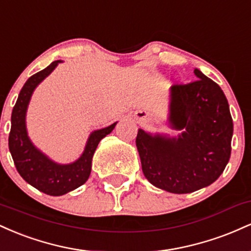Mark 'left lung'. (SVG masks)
<instances>
[{"mask_svg": "<svg viewBox=\"0 0 251 251\" xmlns=\"http://www.w3.org/2000/svg\"><path fill=\"white\" fill-rule=\"evenodd\" d=\"M197 80L170 88L169 126L177 137L138 129L135 145L144 176L171 194L209 186L226 169L234 132L229 103L220 86L197 68Z\"/></svg>", "mask_w": 251, "mask_h": 251, "instance_id": "left-lung-1", "label": "left lung"}]
</instances>
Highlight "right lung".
Instances as JSON below:
<instances>
[{
  "mask_svg": "<svg viewBox=\"0 0 251 251\" xmlns=\"http://www.w3.org/2000/svg\"><path fill=\"white\" fill-rule=\"evenodd\" d=\"M61 60L31 75L20 92L11 113L9 151L17 172L31 186L50 196H62L86 183L91 175L92 158L102 138L111 133L117 123L89 134L82 154L70 164H59L31 143L28 137L25 116L34 91L56 68Z\"/></svg>",
  "mask_w": 251,
  "mask_h": 251,
  "instance_id": "obj_1",
  "label": "right lung"
}]
</instances>
